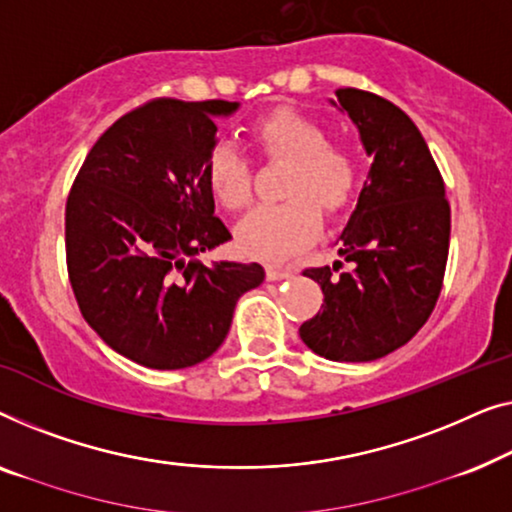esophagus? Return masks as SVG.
Segmentation results:
<instances>
[{
  "mask_svg": "<svg viewBox=\"0 0 512 512\" xmlns=\"http://www.w3.org/2000/svg\"><path fill=\"white\" fill-rule=\"evenodd\" d=\"M266 278H269V280H283V278H290V271L283 269V266L269 264V266H266Z\"/></svg>",
  "mask_w": 512,
  "mask_h": 512,
  "instance_id": "esophagus-1",
  "label": "esophagus"
}]
</instances>
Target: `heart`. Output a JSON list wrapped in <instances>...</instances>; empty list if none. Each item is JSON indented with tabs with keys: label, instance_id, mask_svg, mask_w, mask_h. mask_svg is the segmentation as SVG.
I'll list each match as a JSON object with an SVG mask.
<instances>
[{
	"label": "heart",
	"instance_id": "b5f03b06",
	"mask_svg": "<svg viewBox=\"0 0 512 512\" xmlns=\"http://www.w3.org/2000/svg\"><path fill=\"white\" fill-rule=\"evenodd\" d=\"M255 141L266 155L292 162L283 204H264L236 227L243 253L283 259L315 239L320 211L336 213L357 187L359 164L350 150L331 146L329 132L318 120L294 111H276L255 125ZM206 181L213 197L229 211L250 201V167L232 143H218L206 160Z\"/></svg>",
	"mask_w": 512,
	"mask_h": 512
}]
</instances>
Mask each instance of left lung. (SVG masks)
<instances>
[{"label": "left lung", "instance_id": "1", "mask_svg": "<svg viewBox=\"0 0 512 512\" xmlns=\"http://www.w3.org/2000/svg\"><path fill=\"white\" fill-rule=\"evenodd\" d=\"M357 127L369 178L336 246L341 262L306 269L320 283L322 311L299 327L315 355L371 362L408 343L434 311L450 248V206L427 141L387 99L338 88L336 102Z\"/></svg>", "mask_w": 512, "mask_h": 512}]
</instances>
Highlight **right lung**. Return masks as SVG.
Returning <instances> with one entry per match:
<instances>
[{
	"mask_svg": "<svg viewBox=\"0 0 512 512\" xmlns=\"http://www.w3.org/2000/svg\"><path fill=\"white\" fill-rule=\"evenodd\" d=\"M239 102L155 99L115 120L67 199L64 241L78 308L118 355L157 371L204 362L225 341L257 262L201 264L232 239L206 181L215 118Z\"/></svg>",
	"mask_w": 512,
	"mask_h": 512,
	"instance_id": "obj_1",
	"label": "right lung"
}]
</instances>
